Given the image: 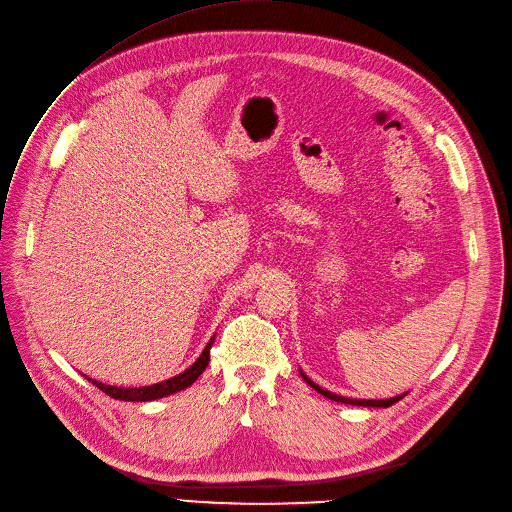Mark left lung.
Listing matches in <instances>:
<instances>
[{
    "label": "left lung",
    "instance_id": "left-lung-1",
    "mask_svg": "<svg viewBox=\"0 0 512 512\" xmlns=\"http://www.w3.org/2000/svg\"><path fill=\"white\" fill-rule=\"evenodd\" d=\"M300 372V377L309 383L317 393H321L323 397H327V399H331V401H337V403H348V405H360V407H391L393 403H397L399 399H403L405 395H407V391L405 393H401V395H395V397H389V399H354V397H344V395H337V393H331V391H327V389H323V387H319L313 379H309L306 377V374L302 372V368L298 370Z\"/></svg>",
    "mask_w": 512,
    "mask_h": 512
}]
</instances>
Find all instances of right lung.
Masks as SVG:
<instances>
[{"instance_id": "add662e5", "label": "right lung", "mask_w": 512, "mask_h": 512, "mask_svg": "<svg viewBox=\"0 0 512 512\" xmlns=\"http://www.w3.org/2000/svg\"><path fill=\"white\" fill-rule=\"evenodd\" d=\"M214 339H216V335H212L208 346L203 348L199 358L189 368L179 372L177 377L160 381L156 385H148V387H115V385H105V383H100V381H94V379L86 377V374H84V377L94 387H98L100 391H105L109 397H115V399H121V401H154V399H162V397H168V395L179 393V391L191 387L199 379V374L206 370V366L210 362V350H212Z\"/></svg>"}]
</instances>
